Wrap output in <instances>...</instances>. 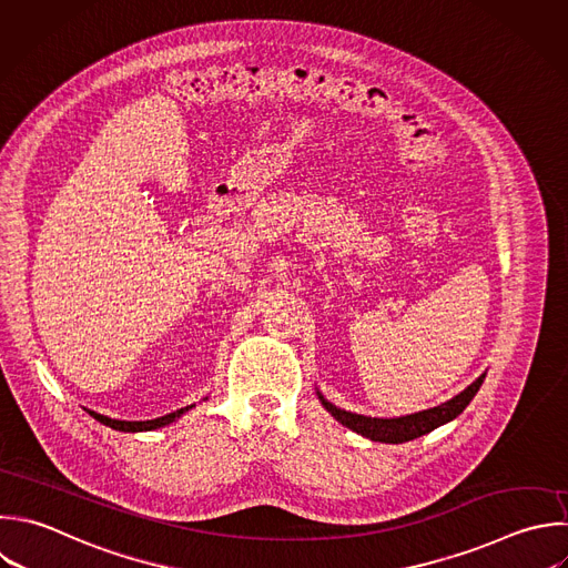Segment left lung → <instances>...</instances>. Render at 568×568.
Segmentation results:
<instances>
[{"label": "left lung", "mask_w": 568, "mask_h": 568, "mask_svg": "<svg viewBox=\"0 0 568 568\" xmlns=\"http://www.w3.org/2000/svg\"><path fill=\"white\" fill-rule=\"evenodd\" d=\"M486 375H479L468 388H464L459 395H455L453 399L435 406V408H428V410H419V413H413V415H406V417H393V419H382V417H366V415H357V413H348V410H342L337 406H333L331 402H326L322 395V404L324 408L337 419L342 422L344 426H348L351 430L373 439V442H386V444H402V442H408V439H415L419 435H426L430 433L433 428L455 419L468 404L470 399L475 397V393L479 390L481 382H484Z\"/></svg>", "instance_id": "obj_1"}]
</instances>
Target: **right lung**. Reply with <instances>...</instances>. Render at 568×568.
Here are the masks:
<instances>
[{"label":"right lung","mask_w":568,"mask_h":568,"mask_svg":"<svg viewBox=\"0 0 568 568\" xmlns=\"http://www.w3.org/2000/svg\"><path fill=\"white\" fill-rule=\"evenodd\" d=\"M191 406H186V408H180V410H173V413H169V415H162V417H155V419H144V422H126V419H111V417H106V415H100V413H95V410H89L98 422H102V424H106V426H111V428H115V430H124V433H138V430H153V428H160V426H166V424H171V422H175L182 413H186Z\"/></svg>","instance_id":"right-lung-1"}]
</instances>
